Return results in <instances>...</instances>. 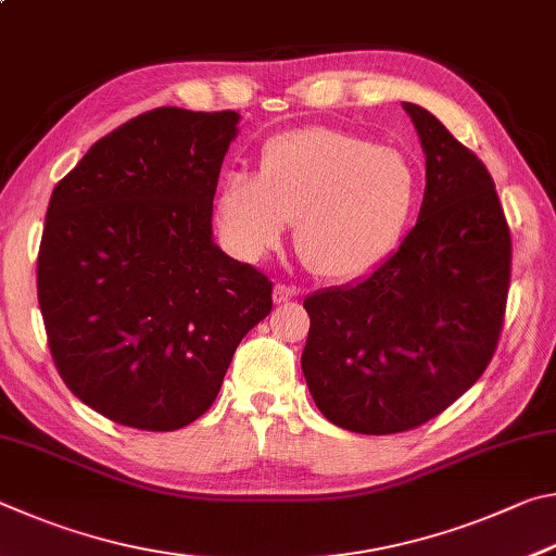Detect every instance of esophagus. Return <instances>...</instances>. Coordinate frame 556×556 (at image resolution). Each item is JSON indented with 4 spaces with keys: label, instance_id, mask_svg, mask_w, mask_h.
Masks as SVG:
<instances>
[{
    "label": "esophagus",
    "instance_id": "esophagus-1",
    "mask_svg": "<svg viewBox=\"0 0 556 556\" xmlns=\"http://www.w3.org/2000/svg\"><path fill=\"white\" fill-rule=\"evenodd\" d=\"M298 293H300V290H298V288H293V286L276 283V288H273V303H276V305H283V303H288V300H293Z\"/></svg>",
    "mask_w": 556,
    "mask_h": 556
}]
</instances>
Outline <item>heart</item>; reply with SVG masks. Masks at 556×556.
Masks as SVG:
<instances>
[{
	"label": "heart",
	"instance_id": "1",
	"mask_svg": "<svg viewBox=\"0 0 556 556\" xmlns=\"http://www.w3.org/2000/svg\"><path fill=\"white\" fill-rule=\"evenodd\" d=\"M415 200L417 173L401 151L313 126L266 141L256 175H224L217 224L241 258L256 261L295 219L305 266L325 280H354L391 256Z\"/></svg>",
	"mask_w": 556,
	"mask_h": 556
}]
</instances>
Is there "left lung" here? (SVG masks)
Listing matches in <instances>:
<instances>
[{"label":"left lung","mask_w":556,"mask_h":556,"mask_svg":"<svg viewBox=\"0 0 556 556\" xmlns=\"http://www.w3.org/2000/svg\"><path fill=\"white\" fill-rule=\"evenodd\" d=\"M427 163L415 227L349 288L305 300L303 374L329 422L358 434L415 430L479 381L498 346L513 241L479 155L405 102Z\"/></svg>","instance_id":"obj_1"}]
</instances>
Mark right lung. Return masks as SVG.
<instances>
[{"mask_svg":"<svg viewBox=\"0 0 556 556\" xmlns=\"http://www.w3.org/2000/svg\"><path fill=\"white\" fill-rule=\"evenodd\" d=\"M237 112L134 116L55 185L38 305L63 383L124 427L170 432L217 397L273 307L266 273L212 243V200Z\"/></svg>","mask_w":556,"mask_h":556,"instance_id":"right-lung-1","label":"right lung"}]
</instances>
